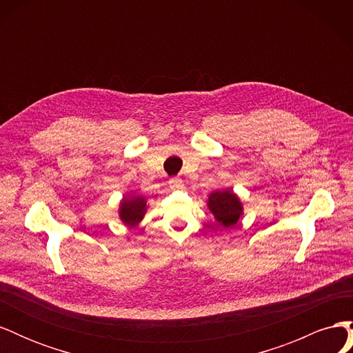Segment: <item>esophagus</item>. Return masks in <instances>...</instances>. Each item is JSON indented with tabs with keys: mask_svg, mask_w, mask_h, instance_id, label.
Instances as JSON below:
<instances>
[{
	"mask_svg": "<svg viewBox=\"0 0 353 353\" xmlns=\"http://www.w3.org/2000/svg\"><path fill=\"white\" fill-rule=\"evenodd\" d=\"M169 187L172 190H181L184 187L183 179H181V178H170L169 179Z\"/></svg>",
	"mask_w": 353,
	"mask_h": 353,
	"instance_id": "1",
	"label": "esophagus"
}]
</instances>
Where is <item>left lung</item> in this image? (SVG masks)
I'll return each instance as SVG.
<instances>
[{"instance_id":"obj_1","label":"left lung","mask_w":353,"mask_h":353,"mask_svg":"<svg viewBox=\"0 0 353 353\" xmlns=\"http://www.w3.org/2000/svg\"><path fill=\"white\" fill-rule=\"evenodd\" d=\"M208 206L215 215L221 227H234L243 213V206L239 197L231 190L213 191L209 196Z\"/></svg>"}]
</instances>
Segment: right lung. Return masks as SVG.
<instances>
[{"label": "right lung", "instance_id": "obj_1", "mask_svg": "<svg viewBox=\"0 0 353 353\" xmlns=\"http://www.w3.org/2000/svg\"><path fill=\"white\" fill-rule=\"evenodd\" d=\"M147 209V201L141 196H131L130 199L123 197L119 209V216L123 221V223L130 227L137 225L144 216Z\"/></svg>", "mask_w": 353, "mask_h": 353}]
</instances>
